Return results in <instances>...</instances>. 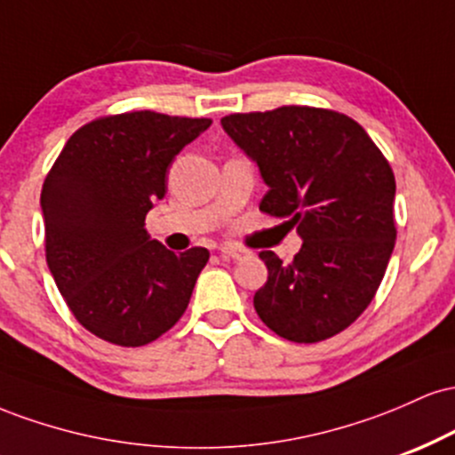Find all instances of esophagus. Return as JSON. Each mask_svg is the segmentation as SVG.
<instances>
[{
  "instance_id": "34e87169",
  "label": "esophagus",
  "mask_w": 455,
  "mask_h": 455,
  "mask_svg": "<svg viewBox=\"0 0 455 455\" xmlns=\"http://www.w3.org/2000/svg\"><path fill=\"white\" fill-rule=\"evenodd\" d=\"M220 257L227 260H239L245 257V252L239 248H228V245H224V248H220Z\"/></svg>"
}]
</instances>
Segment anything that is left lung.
Here are the masks:
<instances>
[{
    "instance_id": "8db88e82",
    "label": "left lung",
    "mask_w": 455,
    "mask_h": 455,
    "mask_svg": "<svg viewBox=\"0 0 455 455\" xmlns=\"http://www.w3.org/2000/svg\"><path fill=\"white\" fill-rule=\"evenodd\" d=\"M222 128L259 164L267 195L259 210L286 218L304 243L291 263L259 254L267 282L254 310L291 342H321L362 316L395 245V177L348 115L316 107L233 113Z\"/></svg>"
}]
</instances>
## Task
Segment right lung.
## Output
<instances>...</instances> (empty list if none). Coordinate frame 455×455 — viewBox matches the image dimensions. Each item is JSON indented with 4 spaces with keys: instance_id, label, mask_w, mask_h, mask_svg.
<instances>
[{
    "instance_id": "1",
    "label": "right lung",
    "mask_w": 455,
    "mask_h": 455,
    "mask_svg": "<svg viewBox=\"0 0 455 455\" xmlns=\"http://www.w3.org/2000/svg\"><path fill=\"white\" fill-rule=\"evenodd\" d=\"M212 126L156 111L104 115L68 139L43 186L46 263L87 331L143 347L180 321L210 260L149 239L145 216L166 195L175 156Z\"/></svg>"
}]
</instances>
